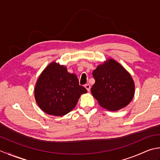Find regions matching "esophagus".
I'll use <instances>...</instances> for the list:
<instances>
[{
    "mask_svg": "<svg viewBox=\"0 0 160 160\" xmlns=\"http://www.w3.org/2000/svg\"><path fill=\"white\" fill-rule=\"evenodd\" d=\"M85 88H86V90H87L88 91V92L90 90V84H86V85H85Z\"/></svg>",
    "mask_w": 160,
    "mask_h": 160,
    "instance_id": "obj_1",
    "label": "esophagus"
}]
</instances>
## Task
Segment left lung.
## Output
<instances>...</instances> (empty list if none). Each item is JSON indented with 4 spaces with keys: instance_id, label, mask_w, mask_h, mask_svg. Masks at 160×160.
Masks as SVG:
<instances>
[{
    "instance_id": "1",
    "label": "left lung",
    "mask_w": 160,
    "mask_h": 160,
    "mask_svg": "<svg viewBox=\"0 0 160 160\" xmlns=\"http://www.w3.org/2000/svg\"><path fill=\"white\" fill-rule=\"evenodd\" d=\"M95 83L91 93L99 105L110 111L126 107L135 94V83L130 73L112 58L97 66L92 72Z\"/></svg>"
}]
</instances>
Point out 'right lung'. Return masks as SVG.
Wrapping results in <instances>:
<instances>
[{"label":"right lung","instance_id":"right-lung-1","mask_svg":"<svg viewBox=\"0 0 160 160\" xmlns=\"http://www.w3.org/2000/svg\"><path fill=\"white\" fill-rule=\"evenodd\" d=\"M87 90L79 83L76 74L55 61L45 68L36 83L34 97L45 113L63 116L76 106L80 96Z\"/></svg>","mask_w":160,"mask_h":160}]
</instances>
